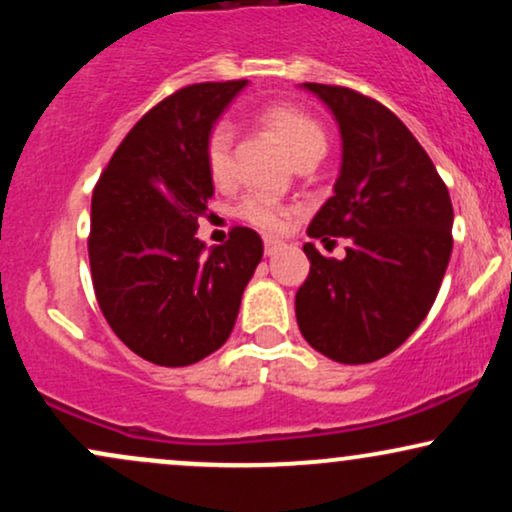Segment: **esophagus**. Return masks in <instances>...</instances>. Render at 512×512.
<instances>
[{"mask_svg":"<svg viewBox=\"0 0 512 512\" xmlns=\"http://www.w3.org/2000/svg\"><path fill=\"white\" fill-rule=\"evenodd\" d=\"M279 250H284V240H276V238H264V255H276Z\"/></svg>","mask_w":512,"mask_h":512,"instance_id":"1","label":"esophagus"}]
</instances>
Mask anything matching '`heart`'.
Listing matches in <instances>:
<instances>
[{"mask_svg": "<svg viewBox=\"0 0 512 512\" xmlns=\"http://www.w3.org/2000/svg\"><path fill=\"white\" fill-rule=\"evenodd\" d=\"M262 125L286 146L296 163L308 158H322L327 151V134L313 115L293 105H267L260 113ZM204 166L216 187L228 185L233 178V129L228 122H216L204 139ZM236 214L260 231H284L291 219V207L269 195H245L238 202Z\"/></svg>", "mask_w": 512, "mask_h": 512, "instance_id": "obj_1", "label": "heart"}]
</instances>
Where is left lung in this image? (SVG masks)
I'll use <instances>...</instances> for the list:
<instances>
[{"mask_svg":"<svg viewBox=\"0 0 512 512\" xmlns=\"http://www.w3.org/2000/svg\"><path fill=\"white\" fill-rule=\"evenodd\" d=\"M342 132L334 195L308 236L334 245V260L305 243L310 274L296 293L305 342L339 363L378 361L428 315L452 252V202L424 146L383 103L346 86L303 84Z\"/></svg>","mask_w":512,"mask_h":512,"instance_id":"obj_1","label":"left lung"}]
</instances>
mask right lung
I'll list each match as a JSON object with an SVG mask.
<instances>
[{
    "mask_svg": "<svg viewBox=\"0 0 512 512\" xmlns=\"http://www.w3.org/2000/svg\"><path fill=\"white\" fill-rule=\"evenodd\" d=\"M245 84L204 81L163 98L129 129L93 187L96 301L117 337L156 366H190L221 349L262 260L252 228L236 226L209 252L197 238L214 195L204 139Z\"/></svg>",
    "mask_w": 512,
    "mask_h": 512,
    "instance_id": "add662e5",
    "label": "right lung"
}]
</instances>
